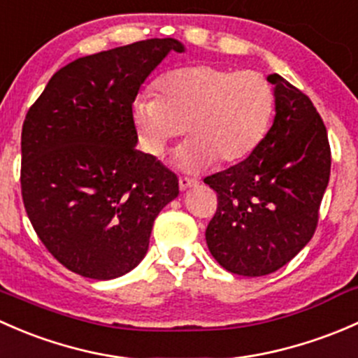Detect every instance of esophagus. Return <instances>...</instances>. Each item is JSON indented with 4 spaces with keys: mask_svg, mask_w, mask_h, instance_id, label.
Instances as JSON below:
<instances>
[{
    "mask_svg": "<svg viewBox=\"0 0 358 358\" xmlns=\"http://www.w3.org/2000/svg\"><path fill=\"white\" fill-rule=\"evenodd\" d=\"M198 186V180L193 179V178H179V187L182 191L189 189V187H194Z\"/></svg>",
    "mask_w": 358,
    "mask_h": 358,
    "instance_id": "esophagus-1",
    "label": "esophagus"
}]
</instances>
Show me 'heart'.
<instances>
[{"label": "heart", "instance_id": "heart-1", "mask_svg": "<svg viewBox=\"0 0 358 358\" xmlns=\"http://www.w3.org/2000/svg\"><path fill=\"white\" fill-rule=\"evenodd\" d=\"M157 91L158 98H134L132 122L153 157L167 152L184 127L189 139L176 155L184 171L241 162L260 145L274 115V90L255 70L179 67L157 80Z\"/></svg>", "mask_w": 358, "mask_h": 358}]
</instances>
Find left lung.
<instances>
[{"mask_svg":"<svg viewBox=\"0 0 358 358\" xmlns=\"http://www.w3.org/2000/svg\"><path fill=\"white\" fill-rule=\"evenodd\" d=\"M274 84L272 127L246 160L205 178L217 193L206 245L226 271L259 278L281 268L315 233L331 174L327 131L307 94Z\"/></svg>","mask_w":358,"mask_h":358,"instance_id":"left-lung-1","label":"left lung"}]
</instances>
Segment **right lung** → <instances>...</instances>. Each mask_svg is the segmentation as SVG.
I'll return each mask as SVG.
<instances>
[{"instance_id":"1","label":"right lung","mask_w":358,"mask_h":358,"mask_svg":"<svg viewBox=\"0 0 358 358\" xmlns=\"http://www.w3.org/2000/svg\"><path fill=\"white\" fill-rule=\"evenodd\" d=\"M178 39H146L58 70L22 125V200L48 252L98 281L148 252L157 215L179 194L174 172L136 150L132 101Z\"/></svg>"}]
</instances>
